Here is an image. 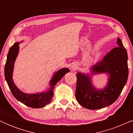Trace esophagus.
I'll list each match as a JSON object with an SVG mask.
<instances>
[{"label": "esophagus", "mask_w": 133, "mask_h": 133, "mask_svg": "<svg viewBox=\"0 0 133 133\" xmlns=\"http://www.w3.org/2000/svg\"><path fill=\"white\" fill-rule=\"evenodd\" d=\"M72 69H74H74H76V67H74V66H72Z\"/></svg>", "instance_id": "obj_1"}]
</instances>
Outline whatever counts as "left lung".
Here are the masks:
<instances>
[{
  "label": "left lung",
  "instance_id": "8db88e82",
  "mask_svg": "<svg viewBox=\"0 0 133 133\" xmlns=\"http://www.w3.org/2000/svg\"><path fill=\"white\" fill-rule=\"evenodd\" d=\"M117 41L119 46L112 49L92 68L93 72L110 74L107 88L103 90H96L88 76L81 72L76 74V98L85 108L97 110L111 105L119 97L126 84L128 77V55L121 39L118 38Z\"/></svg>",
  "mask_w": 133,
  "mask_h": 133
}]
</instances>
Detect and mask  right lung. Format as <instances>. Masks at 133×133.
Segmentation results:
<instances>
[{
	"label": "right lung",
	"instance_id": "1",
	"mask_svg": "<svg viewBox=\"0 0 133 133\" xmlns=\"http://www.w3.org/2000/svg\"><path fill=\"white\" fill-rule=\"evenodd\" d=\"M19 43L16 42L10 48L7 55L6 62L5 65V77L11 91L12 95L18 101L26 106L33 108H41L48 104L53 97V90L56 83L67 72L70 71L68 68H62L56 72L51 80V88L48 91L34 94H25L18 89L12 81V74L14 63L19 52Z\"/></svg>",
	"mask_w": 133,
	"mask_h": 133
}]
</instances>
